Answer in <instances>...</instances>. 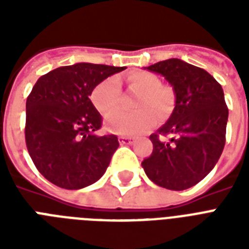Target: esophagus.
<instances>
[{"label": "esophagus", "instance_id": "esophagus-1", "mask_svg": "<svg viewBox=\"0 0 249 249\" xmlns=\"http://www.w3.org/2000/svg\"><path fill=\"white\" fill-rule=\"evenodd\" d=\"M119 142H120L121 144H130L133 142V138L128 136H120L119 137Z\"/></svg>", "mask_w": 249, "mask_h": 249}]
</instances>
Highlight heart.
Returning <instances> with one entry per match:
<instances>
[{"mask_svg":"<svg viewBox=\"0 0 249 249\" xmlns=\"http://www.w3.org/2000/svg\"><path fill=\"white\" fill-rule=\"evenodd\" d=\"M129 88L141 94L137 101L136 112L114 111L120 106L121 85L117 77L112 76L98 84L91 91V102L95 108L106 117V128L117 134H138L154 126L156 123L155 110L159 117L168 116L173 108V93L170 88L163 85L158 75L147 71H137L128 77ZM153 111H151V109Z\"/></svg>","mask_w":249,"mask_h":249,"instance_id":"heart-1","label":"heart"}]
</instances>
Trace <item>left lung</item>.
Segmentation results:
<instances>
[{"label": "left lung", "mask_w": 249, "mask_h": 249, "mask_svg": "<svg viewBox=\"0 0 249 249\" xmlns=\"http://www.w3.org/2000/svg\"><path fill=\"white\" fill-rule=\"evenodd\" d=\"M147 70L172 85L176 107L169 120L150 136L154 150L142 166L160 187L186 190L200 182L222 154L229 117L224 90L205 70L176 58ZM160 135L170 140H160Z\"/></svg>", "instance_id": "obj_1"}]
</instances>
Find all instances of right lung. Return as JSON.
<instances>
[{
  "mask_svg": "<svg viewBox=\"0 0 249 249\" xmlns=\"http://www.w3.org/2000/svg\"><path fill=\"white\" fill-rule=\"evenodd\" d=\"M123 70L77 63L37 80L25 103V144L48 181L62 189L79 190L105 174L119 141L115 134H95L102 116L89 95L98 84Z\"/></svg>",
  "mask_w": 249,
  "mask_h": 249,
  "instance_id": "1",
  "label": "right lung"
}]
</instances>
